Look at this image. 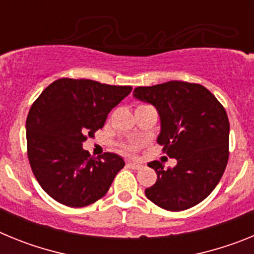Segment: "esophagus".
I'll return each instance as SVG.
<instances>
[{"instance_id": "1", "label": "esophagus", "mask_w": 254, "mask_h": 254, "mask_svg": "<svg viewBox=\"0 0 254 254\" xmlns=\"http://www.w3.org/2000/svg\"><path fill=\"white\" fill-rule=\"evenodd\" d=\"M127 167L131 168V169L137 170V169H141V168H142V165L138 163H132V161H129V163H127Z\"/></svg>"}]
</instances>
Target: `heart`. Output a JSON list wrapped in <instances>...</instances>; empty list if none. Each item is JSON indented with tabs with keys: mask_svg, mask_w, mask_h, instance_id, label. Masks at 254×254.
Returning <instances> with one entry per match:
<instances>
[{
	"mask_svg": "<svg viewBox=\"0 0 254 254\" xmlns=\"http://www.w3.org/2000/svg\"><path fill=\"white\" fill-rule=\"evenodd\" d=\"M141 147H142L141 142H128L123 145L122 151L126 152V154H136Z\"/></svg>",
	"mask_w": 254,
	"mask_h": 254,
	"instance_id": "1",
	"label": "heart"
}]
</instances>
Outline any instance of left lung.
Segmentation results:
<instances>
[{"label":"left lung","mask_w":254,"mask_h":254,"mask_svg":"<svg viewBox=\"0 0 254 254\" xmlns=\"http://www.w3.org/2000/svg\"><path fill=\"white\" fill-rule=\"evenodd\" d=\"M133 95L151 103L160 114L161 152L177 159L173 169L151 161L158 181L145 190L147 198L168 211L193 207L214 190L229 160V120L225 108L205 86L169 81L138 86Z\"/></svg>","instance_id":"8db88e82"}]
</instances>
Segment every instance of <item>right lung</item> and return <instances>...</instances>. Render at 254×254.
Wrapping results in <instances>:
<instances>
[{
  "instance_id": "1",
  "label": "right lung",
  "mask_w": 254,
  "mask_h": 254,
  "mask_svg": "<svg viewBox=\"0 0 254 254\" xmlns=\"http://www.w3.org/2000/svg\"><path fill=\"white\" fill-rule=\"evenodd\" d=\"M132 86L62 77L42 91L26 118V149L35 178L62 205L85 207L105 196L121 156L104 152L93 158L82 149L87 137L103 128L109 112Z\"/></svg>"
}]
</instances>
